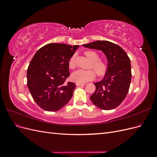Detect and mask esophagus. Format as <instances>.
<instances>
[{
	"mask_svg": "<svg viewBox=\"0 0 157 157\" xmlns=\"http://www.w3.org/2000/svg\"><path fill=\"white\" fill-rule=\"evenodd\" d=\"M86 84L84 83H78V82H77L76 83V85H77V86H84V85H85Z\"/></svg>",
	"mask_w": 157,
	"mask_h": 157,
	"instance_id": "1",
	"label": "esophagus"
}]
</instances>
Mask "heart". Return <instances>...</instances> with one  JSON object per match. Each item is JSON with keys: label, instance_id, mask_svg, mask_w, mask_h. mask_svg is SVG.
I'll return each mask as SVG.
<instances>
[{"label": "heart", "instance_id": "obj_1", "mask_svg": "<svg viewBox=\"0 0 157 157\" xmlns=\"http://www.w3.org/2000/svg\"><path fill=\"white\" fill-rule=\"evenodd\" d=\"M85 56L92 61L91 67H92L98 76H102L105 73L107 65L105 61L99 59V56L95 51H86L84 53ZM69 66L71 69L75 67V57L73 56L69 61ZM95 77V73L92 70L78 69L72 74V79L76 82L85 83L89 80H92Z\"/></svg>", "mask_w": 157, "mask_h": 157}]
</instances>
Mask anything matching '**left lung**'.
Here are the masks:
<instances>
[{
	"mask_svg": "<svg viewBox=\"0 0 157 157\" xmlns=\"http://www.w3.org/2000/svg\"><path fill=\"white\" fill-rule=\"evenodd\" d=\"M82 46L101 50L107 59L103 78L94 83L96 90L90 96L91 101L103 110L117 107L125 99L130 88L132 72L129 57L121 46L107 40H97Z\"/></svg>",
	"mask_w": 157,
	"mask_h": 157,
	"instance_id": "8db88e82",
	"label": "left lung"
}]
</instances>
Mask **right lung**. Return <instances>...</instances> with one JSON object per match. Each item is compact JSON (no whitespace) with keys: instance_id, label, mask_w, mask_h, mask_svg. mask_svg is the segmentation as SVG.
Listing matches in <instances>:
<instances>
[{"instance_id":"right-lung-1","label":"right lung","mask_w":157,"mask_h":157,"mask_svg":"<svg viewBox=\"0 0 157 157\" xmlns=\"http://www.w3.org/2000/svg\"><path fill=\"white\" fill-rule=\"evenodd\" d=\"M78 47L50 43L33 56L27 71V86L34 101L44 110L58 111L72 98L76 85L65 80L70 75L69 61Z\"/></svg>"}]
</instances>
